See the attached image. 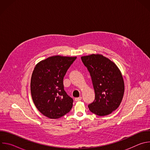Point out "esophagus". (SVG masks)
Instances as JSON below:
<instances>
[{
	"mask_svg": "<svg viewBox=\"0 0 150 150\" xmlns=\"http://www.w3.org/2000/svg\"><path fill=\"white\" fill-rule=\"evenodd\" d=\"M82 100V97H76V98H75V100L76 101H80V100Z\"/></svg>",
	"mask_w": 150,
	"mask_h": 150,
	"instance_id": "obj_1",
	"label": "esophagus"
}]
</instances>
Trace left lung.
Returning <instances> with one entry per match:
<instances>
[{
    "mask_svg": "<svg viewBox=\"0 0 150 150\" xmlns=\"http://www.w3.org/2000/svg\"><path fill=\"white\" fill-rule=\"evenodd\" d=\"M90 74L95 91L94 101L89 110L100 116L108 115L119 106L124 94L122 75L115 64L101 54L81 57Z\"/></svg>",
    "mask_w": 150,
    "mask_h": 150,
    "instance_id": "obj_1",
    "label": "left lung"
}]
</instances>
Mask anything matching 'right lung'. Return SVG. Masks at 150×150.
I'll return each instance as SVG.
<instances>
[{
  "mask_svg": "<svg viewBox=\"0 0 150 150\" xmlns=\"http://www.w3.org/2000/svg\"><path fill=\"white\" fill-rule=\"evenodd\" d=\"M76 57L54 56L37 63L31 79L33 102L44 116L58 119L70 112L73 99L64 90L63 78Z\"/></svg>",
  "mask_w": 150,
  "mask_h": 150,
  "instance_id": "add662e5",
  "label": "right lung"
}]
</instances>
